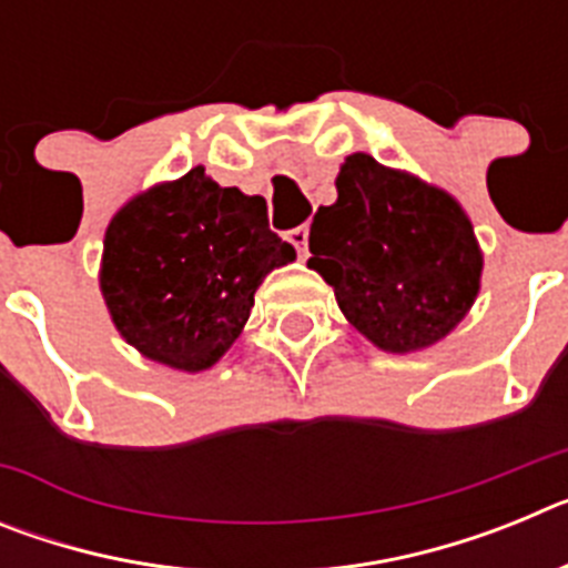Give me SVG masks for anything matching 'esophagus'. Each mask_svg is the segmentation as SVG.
<instances>
[{
  "mask_svg": "<svg viewBox=\"0 0 568 568\" xmlns=\"http://www.w3.org/2000/svg\"><path fill=\"white\" fill-rule=\"evenodd\" d=\"M307 239H310V230L307 224H301V227L290 230L287 233V241L295 247V253H298V258H307L310 250H307Z\"/></svg>",
  "mask_w": 568,
  "mask_h": 568,
  "instance_id": "esophagus-1",
  "label": "esophagus"
}]
</instances>
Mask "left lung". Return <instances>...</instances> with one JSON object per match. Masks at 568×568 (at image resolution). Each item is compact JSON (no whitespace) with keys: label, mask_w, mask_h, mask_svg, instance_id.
I'll return each mask as SVG.
<instances>
[{"label":"left lung","mask_w":568,"mask_h":568,"mask_svg":"<svg viewBox=\"0 0 568 568\" xmlns=\"http://www.w3.org/2000/svg\"><path fill=\"white\" fill-rule=\"evenodd\" d=\"M335 187L338 202L310 227V267L346 321L389 353L444 338L471 307L484 267L464 210L366 153L346 159Z\"/></svg>","instance_id":"left-lung-1"}]
</instances>
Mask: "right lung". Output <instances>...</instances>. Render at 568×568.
I'll return each instance as SVG.
<instances>
[{"label":"right lung","mask_w":568,"mask_h":568,"mask_svg":"<svg viewBox=\"0 0 568 568\" xmlns=\"http://www.w3.org/2000/svg\"><path fill=\"white\" fill-rule=\"evenodd\" d=\"M295 258L261 195L202 168L135 195L104 235L102 293L119 333L148 358L199 373L222 358L270 270Z\"/></svg>","instance_id":"1"}]
</instances>
